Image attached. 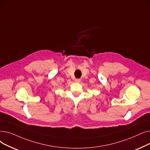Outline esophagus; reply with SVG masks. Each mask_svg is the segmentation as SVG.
Masks as SVG:
<instances>
[{
    "instance_id": "obj_1",
    "label": "esophagus",
    "mask_w": 150,
    "mask_h": 150,
    "mask_svg": "<svg viewBox=\"0 0 150 150\" xmlns=\"http://www.w3.org/2000/svg\"><path fill=\"white\" fill-rule=\"evenodd\" d=\"M75 82H77V83H79L81 82V79H76Z\"/></svg>"
}]
</instances>
